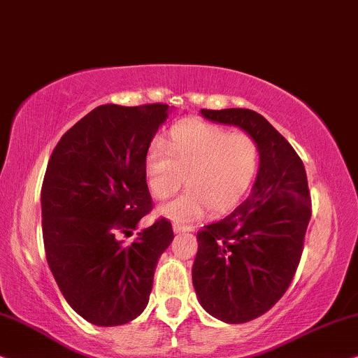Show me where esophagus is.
Segmentation results:
<instances>
[{"mask_svg": "<svg viewBox=\"0 0 358 358\" xmlns=\"http://www.w3.org/2000/svg\"><path fill=\"white\" fill-rule=\"evenodd\" d=\"M189 231H193L192 226H183V224H178V222L173 224L175 234H183V232H189Z\"/></svg>", "mask_w": 358, "mask_h": 358, "instance_id": "34e87169", "label": "esophagus"}]
</instances>
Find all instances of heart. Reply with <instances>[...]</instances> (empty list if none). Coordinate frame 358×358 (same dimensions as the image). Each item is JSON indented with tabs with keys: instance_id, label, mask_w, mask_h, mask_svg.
<instances>
[{
	"instance_id": "1",
	"label": "heart",
	"mask_w": 358,
	"mask_h": 358,
	"mask_svg": "<svg viewBox=\"0 0 358 358\" xmlns=\"http://www.w3.org/2000/svg\"><path fill=\"white\" fill-rule=\"evenodd\" d=\"M260 164V147L245 132H231L216 124L187 121L178 124L170 144L155 139L145 155V180L157 199H166L182 187V196L159 208L162 216L192 224L204 216L226 213L241 201L254 182Z\"/></svg>"
}]
</instances>
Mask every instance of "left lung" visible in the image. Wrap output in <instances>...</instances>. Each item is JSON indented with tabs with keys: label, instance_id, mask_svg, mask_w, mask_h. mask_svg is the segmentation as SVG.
<instances>
[{
	"label": "left lung",
	"instance_id": "left-lung-1",
	"mask_svg": "<svg viewBox=\"0 0 358 358\" xmlns=\"http://www.w3.org/2000/svg\"><path fill=\"white\" fill-rule=\"evenodd\" d=\"M208 121L254 137L260 164L249 198L198 232L193 287L204 311L227 324L249 322L287 292L311 219L306 171L289 142L252 109H201Z\"/></svg>",
	"mask_w": 358,
	"mask_h": 358
}]
</instances>
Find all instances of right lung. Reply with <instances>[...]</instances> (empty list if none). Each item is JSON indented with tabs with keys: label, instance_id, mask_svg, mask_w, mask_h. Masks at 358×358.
<instances>
[{
	"label": "right lung",
	"instance_id": "add662e5",
	"mask_svg": "<svg viewBox=\"0 0 358 358\" xmlns=\"http://www.w3.org/2000/svg\"><path fill=\"white\" fill-rule=\"evenodd\" d=\"M169 104H101L62 136L42 183L47 264L76 314L94 326H121L144 311L160 255L173 241L159 219L131 232L152 209L145 155Z\"/></svg>",
	"mask_w": 358,
	"mask_h": 358
}]
</instances>
